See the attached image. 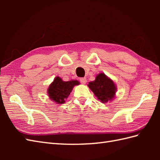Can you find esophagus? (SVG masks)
Returning a JSON list of instances; mask_svg holds the SVG:
<instances>
[{
  "mask_svg": "<svg viewBox=\"0 0 160 160\" xmlns=\"http://www.w3.org/2000/svg\"><path fill=\"white\" fill-rule=\"evenodd\" d=\"M80 82L82 83V84H86L87 82V79L85 78H80Z\"/></svg>",
  "mask_w": 160,
  "mask_h": 160,
  "instance_id": "esophagus-1",
  "label": "esophagus"
}]
</instances>
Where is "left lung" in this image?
<instances>
[{
	"label": "left lung",
	"mask_w": 160,
	"mask_h": 160,
	"mask_svg": "<svg viewBox=\"0 0 160 160\" xmlns=\"http://www.w3.org/2000/svg\"><path fill=\"white\" fill-rule=\"evenodd\" d=\"M88 87L93 91L98 99L103 103L113 99L116 91V87L113 81L104 73L98 74L96 80L90 82Z\"/></svg>",
	"instance_id": "left-lung-1"
}]
</instances>
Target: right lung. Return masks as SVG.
I'll return each mask as SVG.
<instances>
[{
  "label": "right lung",
  "mask_w": 160,
  "mask_h": 160,
  "mask_svg": "<svg viewBox=\"0 0 160 160\" xmlns=\"http://www.w3.org/2000/svg\"><path fill=\"white\" fill-rule=\"evenodd\" d=\"M79 84L78 80L64 82L60 78L56 77L48 89L49 97L58 104H63L65 102L64 100L69 96L73 87Z\"/></svg>",
  "instance_id": "1"
}]
</instances>
